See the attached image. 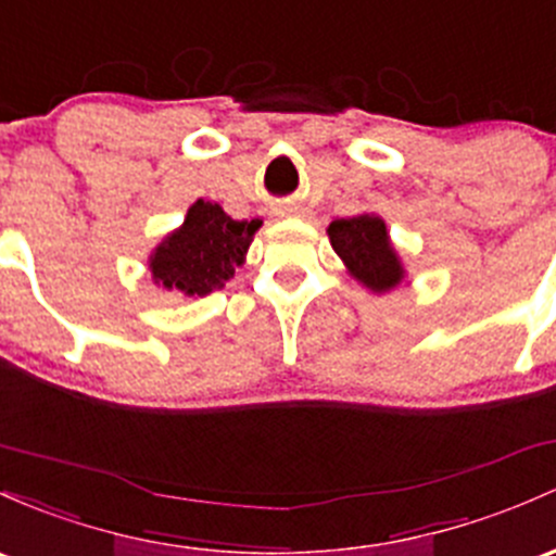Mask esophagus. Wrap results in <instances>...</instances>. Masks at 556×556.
<instances>
[{
	"label": "esophagus",
	"mask_w": 556,
	"mask_h": 556,
	"mask_svg": "<svg viewBox=\"0 0 556 556\" xmlns=\"http://www.w3.org/2000/svg\"><path fill=\"white\" fill-rule=\"evenodd\" d=\"M279 213H282V215H288V213H293V207H282V210H279Z\"/></svg>",
	"instance_id": "34e87169"
}]
</instances>
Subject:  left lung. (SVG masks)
<instances>
[{
	"instance_id": "left-lung-1",
	"label": "left lung",
	"mask_w": 556,
	"mask_h": 556,
	"mask_svg": "<svg viewBox=\"0 0 556 556\" xmlns=\"http://www.w3.org/2000/svg\"><path fill=\"white\" fill-rule=\"evenodd\" d=\"M332 250L346 263L349 274L372 293H389L405 279L400 255L391 248L383 218L365 213L338 218L327 226Z\"/></svg>"
}]
</instances>
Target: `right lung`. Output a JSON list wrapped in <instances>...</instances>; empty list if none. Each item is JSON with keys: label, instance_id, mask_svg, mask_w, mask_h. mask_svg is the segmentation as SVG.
<instances>
[{"label": "right lung", "instance_id": "obj_1", "mask_svg": "<svg viewBox=\"0 0 556 556\" xmlns=\"http://www.w3.org/2000/svg\"><path fill=\"white\" fill-rule=\"evenodd\" d=\"M261 220H233L215 202L197 200L180 229L167 233L151 253L149 268L156 285L194 298L224 288L242 266Z\"/></svg>", "mask_w": 556, "mask_h": 556}]
</instances>
